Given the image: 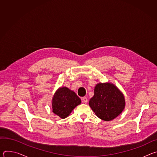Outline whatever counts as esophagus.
<instances>
[{
	"instance_id": "obj_1",
	"label": "esophagus",
	"mask_w": 157,
	"mask_h": 157,
	"mask_svg": "<svg viewBox=\"0 0 157 157\" xmlns=\"http://www.w3.org/2000/svg\"><path fill=\"white\" fill-rule=\"evenodd\" d=\"M82 101L83 102H84V103H86V104L87 102V99L86 97H83V98H82Z\"/></svg>"
}]
</instances>
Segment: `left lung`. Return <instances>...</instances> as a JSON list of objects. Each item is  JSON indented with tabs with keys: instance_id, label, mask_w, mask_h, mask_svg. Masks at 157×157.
<instances>
[{
	"instance_id": "left-lung-1",
	"label": "left lung",
	"mask_w": 157,
	"mask_h": 157,
	"mask_svg": "<svg viewBox=\"0 0 157 157\" xmlns=\"http://www.w3.org/2000/svg\"><path fill=\"white\" fill-rule=\"evenodd\" d=\"M89 105L99 119L110 121L122 113L125 101L123 94L114 84L98 83Z\"/></svg>"
}]
</instances>
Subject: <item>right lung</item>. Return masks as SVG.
<instances>
[{
	"instance_id": "right-lung-1",
	"label": "right lung",
	"mask_w": 157,
	"mask_h": 157,
	"mask_svg": "<svg viewBox=\"0 0 157 157\" xmlns=\"http://www.w3.org/2000/svg\"><path fill=\"white\" fill-rule=\"evenodd\" d=\"M81 103L80 98L74 91L66 87H59L52 99L53 113L60 118L65 119Z\"/></svg>"
}]
</instances>
